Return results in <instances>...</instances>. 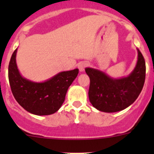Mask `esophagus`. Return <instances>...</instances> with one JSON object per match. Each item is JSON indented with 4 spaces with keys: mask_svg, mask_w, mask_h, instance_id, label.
<instances>
[{
    "mask_svg": "<svg viewBox=\"0 0 154 154\" xmlns=\"http://www.w3.org/2000/svg\"><path fill=\"white\" fill-rule=\"evenodd\" d=\"M88 66V63H86V62H82L80 64L78 65V68L80 71H84L85 68Z\"/></svg>",
    "mask_w": 154,
    "mask_h": 154,
    "instance_id": "obj_1",
    "label": "esophagus"
}]
</instances>
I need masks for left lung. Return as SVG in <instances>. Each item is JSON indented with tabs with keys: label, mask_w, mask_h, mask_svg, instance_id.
<instances>
[{
	"label": "left lung",
	"mask_w": 154,
	"mask_h": 154,
	"mask_svg": "<svg viewBox=\"0 0 154 154\" xmlns=\"http://www.w3.org/2000/svg\"><path fill=\"white\" fill-rule=\"evenodd\" d=\"M136 67L127 77L112 78L106 73L86 68L90 78L88 97L92 106L99 111L116 112L133 103L143 88L145 80V61L139 49Z\"/></svg>",
	"instance_id": "left-lung-1"
}]
</instances>
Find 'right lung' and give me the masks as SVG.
I'll list each match as a JSON object with an SVG mask.
<instances>
[{"label": "right lung", "mask_w": 154, "mask_h": 154, "mask_svg": "<svg viewBox=\"0 0 154 154\" xmlns=\"http://www.w3.org/2000/svg\"><path fill=\"white\" fill-rule=\"evenodd\" d=\"M17 49L11 57L8 76L12 94L25 110L36 116H48L58 111L66 98L68 87L79 73L78 68L60 72L41 83L21 76L16 64Z\"/></svg>", "instance_id": "obj_1"}]
</instances>
